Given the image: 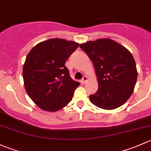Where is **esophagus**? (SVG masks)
I'll use <instances>...</instances> for the list:
<instances>
[{"label":"esophagus","mask_w":151,"mask_h":151,"mask_svg":"<svg viewBox=\"0 0 151 151\" xmlns=\"http://www.w3.org/2000/svg\"><path fill=\"white\" fill-rule=\"evenodd\" d=\"M87 79H88V78H87L86 76H83V78H82V81H83V83H86V82L87 81Z\"/></svg>","instance_id":"34e87169"}]
</instances>
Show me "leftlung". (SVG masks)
Segmentation results:
<instances>
[{
    "instance_id": "obj_1",
    "label": "left lung",
    "mask_w": 151,
    "mask_h": 151,
    "mask_svg": "<svg viewBox=\"0 0 151 151\" xmlns=\"http://www.w3.org/2000/svg\"><path fill=\"white\" fill-rule=\"evenodd\" d=\"M80 48L92 61L98 81V90L89 96L91 103L105 110L122 106L132 94L137 78L131 53L108 38L88 41Z\"/></svg>"
}]
</instances>
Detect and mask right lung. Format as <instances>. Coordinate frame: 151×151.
<instances>
[{"label":"right lung","instance_id":"1","mask_svg":"<svg viewBox=\"0 0 151 151\" xmlns=\"http://www.w3.org/2000/svg\"><path fill=\"white\" fill-rule=\"evenodd\" d=\"M78 43L60 38L34 46L23 67L24 87L31 99L41 109L57 111L68 105L80 85L70 76L65 61Z\"/></svg>","mask_w":151,"mask_h":151}]
</instances>
